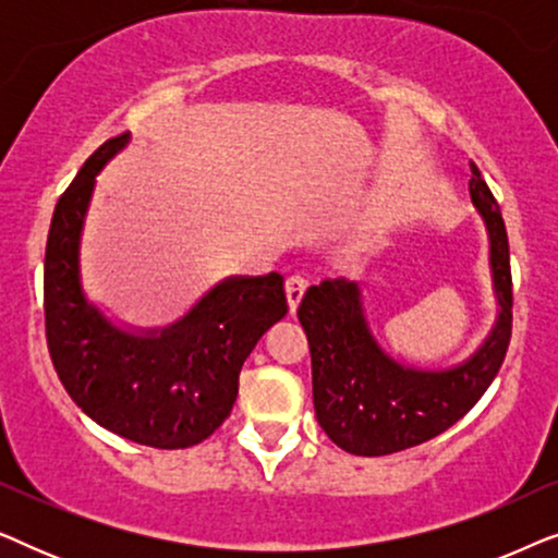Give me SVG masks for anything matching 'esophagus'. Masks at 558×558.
Wrapping results in <instances>:
<instances>
[{"label":"esophagus","mask_w":558,"mask_h":558,"mask_svg":"<svg viewBox=\"0 0 558 558\" xmlns=\"http://www.w3.org/2000/svg\"><path fill=\"white\" fill-rule=\"evenodd\" d=\"M284 289H287V302H289V312L296 310V304H300L304 289H307V279L302 277V274H292V277H287L284 281Z\"/></svg>","instance_id":"esophagus-1"}]
</instances>
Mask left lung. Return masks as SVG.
<instances>
[{
	"instance_id": "left-lung-1",
	"label": "left lung",
	"mask_w": 558,
	"mask_h": 558,
	"mask_svg": "<svg viewBox=\"0 0 558 558\" xmlns=\"http://www.w3.org/2000/svg\"><path fill=\"white\" fill-rule=\"evenodd\" d=\"M470 197L490 239L498 319L468 361L445 371L403 365L373 338L355 281L325 279L304 292L296 317L312 355V399L327 437L357 457L393 454L447 432L498 376L513 325L510 251L500 208L470 165Z\"/></svg>"
}]
</instances>
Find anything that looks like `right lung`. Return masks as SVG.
<instances>
[{"label": "right lung", "mask_w": 558, "mask_h": 558, "mask_svg": "<svg viewBox=\"0 0 558 558\" xmlns=\"http://www.w3.org/2000/svg\"><path fill=\"white\" fill-rule=\"evenodd\" d=\"M129 144L104 142L60 195L45 248V335L60 384L119 437L155 449L208 439L239 396L251 350L287 315L284 277H228L167 327H119L86 300L81 233L96 174Z\"/></svg>", "instance_id": "1"}]
</instances>
